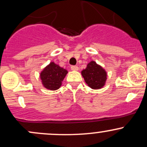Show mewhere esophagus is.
Returning a JSON list of instances; mask_svg holds the SVG:
<instances>
[{"label": "esophagus", "instance_id": "34e87169", "mask_svg": "<svg viewBox=\"0 0 147 147\" xmlns=\"http://www.w3.org/2000/svg\"><path fill=\"white\" fill-rule=\"evenodd\" d=\"M71 70H73V71H77L79 70V67H77V65H72V66H71Z\"/></svg>", "mask_w": 147, "mask_h": 147}]
</instances>
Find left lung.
I'll return each mask as SVG.
<instances>
[{
	"instance_id": "obj_1",
	"label": "left lung",
	"mask_w": 147,
	"mask_h": 147,
	"mask_svg": "<svg viewBox=\"0 0 147 147\" xmlns=\"http://www.w3.org/2000/svg\"><path fill=\"white\" fill-rule=\"evenodd\" d=\"M81 73L86 84L93 89H100L105 85L107 72L96 61H91L88 63Z\"/></svg>"
}]
</instances>
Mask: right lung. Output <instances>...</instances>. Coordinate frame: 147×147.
Instances as JSON below:
<instances>
[{"label": "right lung", "mask_w": 147, "mask_h": 147, "mask_svg": "<svg viewBox=\"0 0 147 147\" xmlns=\"http://www.w3.org/2000/svg\"><path fill=\"white\" fill-rule=\"evenodd\" d=\"M67 72V70L61 67L54 62H50L40 74L42 84L47 89L51 91L59 89L62 85L63 80Z\"/></svg>", "instance_id": "obj_1"}]
</instances>
